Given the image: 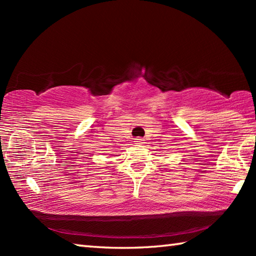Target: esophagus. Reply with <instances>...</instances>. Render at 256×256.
I'll list each match as a JSON object with an SVG mask.
<instances>
[{
    "label": "esophagus",
    "instance_id": "esophagus-1",
    "mask_svg": "<svg viewBox=\"0 0 256 256\" xmlns=\"http://www.w3.org/2000/svg\"><path fill=\"white\" fill-rule=\"evenodd\" d=\"M134 142H136V144H144V140H142L141 138H136V141H134Z\"/></svg>",
    "mask_w": 256,
    "mask_h": 256
}]
</instances>
